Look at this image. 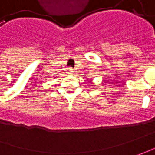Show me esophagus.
<instances>
[{"label": "esophagus", "instance_id": "34e87169", "mask_svg": "<svg viewBox=\"0 0 155 155\" xmlns=\"http://www.w3.org/2000/svg\"><path fill=\"white\" fill-rule=\"evenodd\" d=\"M68 71L70 74H71V73H73V70L72 68H68Z\"/></svg>", "mask_w": 155, "mask_h": 155}]
</instances>
